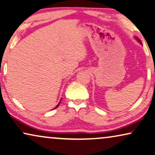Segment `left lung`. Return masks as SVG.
<instances>
[{
  "instance_id": "1",
  "label": "left lung",
  "mask_w": 155,
  "mask_h": 155,
  "mask_svg": "<svg viewBox=\"0 0 155 155\" xmlns=\"http://www.w3.org/2000/svg\"><path fill=\"white\" fill-rule=\"evenodd\" d=\"M137 38V40H138V41H139V42H140V43H141V44H142V43H141V41H140V40H139V39H138V38Z\"/></svg>"
}]
</instances>
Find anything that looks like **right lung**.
<instances>
[{
    "instance_id": "obj_1",
    "label": "right lung",
    "mask_w": 155,
    "mask_h": 155,
    "mask_svg": "<svg viewBox=\"0 0 155 155\" xmlns=\"http://www.w3.org/2000/svg\"><path fill=\"white\" fill-rule=\"evenodd\" d=\"M60 102H59V104H58V105H57V106L55 107V108H54V109H55V108H57V107H58L59 106V104H60Z\"/></svg>"
}]
</instances>
